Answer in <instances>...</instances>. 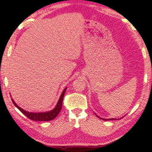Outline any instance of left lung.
Returning a JSON list of instances; mask_svg holds the SVG:
<instances>
[{
	"label": "left lung",
	"mask_w": 152,
	"mask_h": 152,
	"mask_svg": "<svg viewBox=\"0 0 152 152\" xmlns=\"http://www.w3.org/2000/svg\"><path fill=\"white\" fill-rule=\"evenodd\" d=\"M95 115H96V114H95ZM96 116H97V117H98L99 118H100V119L103 120H116L115 118H110V119H104V118H100V117H99L98 115H96Z\"/></svg>",
	"instance_id": "1"
}]
</instances>
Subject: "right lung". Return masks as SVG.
<instances>
[{"label":"right lung","instance_id":"right-lung-1","mask_svg":"<svg viewBox=\"0 0 152 152\" xmlns=\"http://www.w3.org/2000/svg\"><path fill=\"white\" fill-rule=\"evenodd\" d=\"M66 88L64 89L63 92H62L61 96H60L59 99V101H58L55 109H53L50 111L44 112V113H43V112H41V113H32V112L26 111V110L23 109L20 107H18V106L15 103V102L13 100V99H12V101L14 104L15 105V107L17 108L21 113H23L25 115L27 116L29 119L34 120V121H50V120L55 119V118L57 116L58 114H59L60 111H61L62 107V102H63L64 96L66 93Z\"/></svg>","mask_w":152,"mask_h":152}]
</instances>
